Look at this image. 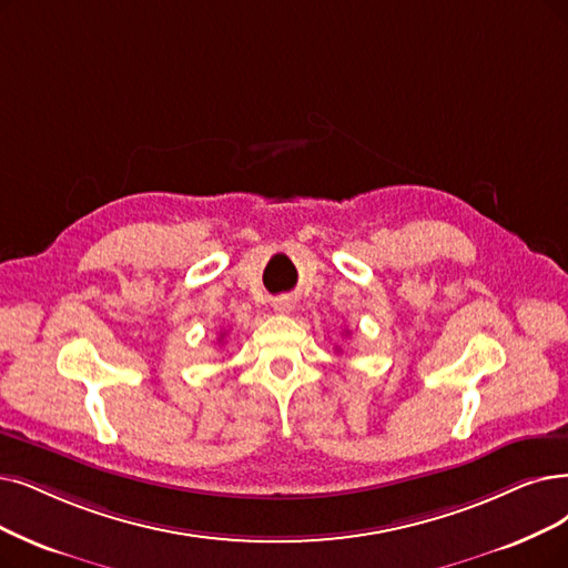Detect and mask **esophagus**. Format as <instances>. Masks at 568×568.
I'll use <instances>...</instances> for the list:
<instances>
[{"instance_id": "1", "label": "esophagus", "mask_w": 568, "mask_h": 568, "mask_svg": "<svg viewBox=\"0 0 568 568\" xmlns=\"http://www.w3.org/2000/svg\"><path fill=\"white\" fill-rule=\"evenodd\" d=\"M293 310V303L288 301V298H280V301H275V312H280V314H288Z\"/></svg>"}]
</instances>
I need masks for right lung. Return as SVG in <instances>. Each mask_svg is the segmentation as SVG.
<instances>
[{"instance_id": "obj_1", "label": "right lung", "mask_w": 568, "mask_h": 568, "mask_svg": "<svg viewBox=\"0 0 568 568\" xmlns=\"http://www.w3.org/2000/svg\"><path fill=\"white\" fill-rule=\"evenodd\" d=\"M223 335H225V333H221V339H223Z\"/></svg>"}]
</instances>
